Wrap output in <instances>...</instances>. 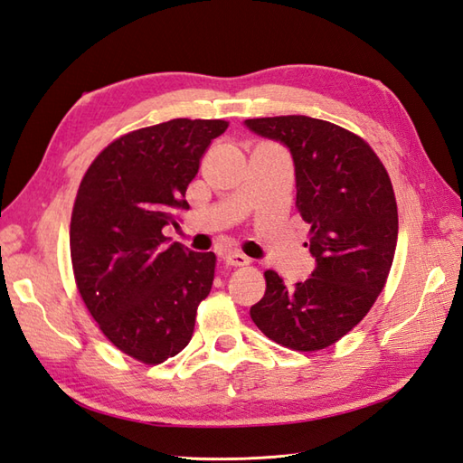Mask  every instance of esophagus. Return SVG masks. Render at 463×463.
Wrapping results in <instances>:
<instances>
[{"label":"esophagus","mask_w":463,"mask_h":463,"mask_svg":"<svg viewBox=\"0 0 463 463\" xmlns=\"http://www.w3.org/2000/svg\"><path fill=\"white\" fill-rule=\"evenodd\" d=\"M222 260L229 264V267H247V264L250 262V259L244 257V254H241V252H224Z\"/></svg>","instance_id":"34e87169"}]
</instances>
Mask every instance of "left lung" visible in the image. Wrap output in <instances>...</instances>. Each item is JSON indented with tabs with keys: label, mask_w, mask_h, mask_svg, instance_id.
Listing matches in <instances>:
<instances>
[{
	"label": "left lung",
	"mask_w": 463,
	"mask_h": 463,
	"mask_svg": "<svg viewBox=\"0 0 463 463\" xmlns=\"http://www.w3.org/2000/svg\"><path fill=\"white\" fill-rule=\"evenodd\" d=\"M244 127L292 155L297 206L310 224V279L287 287L264 272L267 292L250 308L257 326L282 346H330L366 317L386 284L398 242L390 176L370 145L307 115L247 119Z\"/></svg>",
	"instance_id": "1"
}]
</instances>
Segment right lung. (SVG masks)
Here are the masks:
<instances>
[{
    "instance_id": "1",
    "label": "right lung",
    "mask_w": 463,
    "mask_h": 463,
    "mask_svg": "<svg viewBox=\"0 0 463 463\" xmlns=\"http://www.w3.org/2000/svg\"><path fill=\"white\" fill-rule=\"evenodd\" d=\"M226 127L173 119L123 135L80 184L69 231L77 288L105 336L145 364L191 342L196 307L211 292L214 252L166 244L163 229L189 211L186 186Z\"/></svg>"
}]
</instances>
